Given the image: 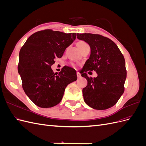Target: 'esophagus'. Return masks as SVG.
Segmentation results:
<instances>
[{"label": "esophagus", "mask_w": 146, "mask_h": 146, "mask_svg": "<svg viewBox=\"0 0 146 146\" xmlns=\"http://www.w3.org/2000/svg\"><path fill=\"white\" fill-rule=\"evenodd\" d=\"M77 77L78 78H80L81 77V74L79 73V72H77Z\"/></svg>", "instance_id": "obj_1"}]
</instances>
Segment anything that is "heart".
Returning <instances> with one entry per match:
<instances>
[{"mask_svg": "<svg viewBox=\"0 0 146 146\" xmlns=\"http://www.w3.org/2000/svg\"><path fill=\"white\" fill-rule=\"evenodd\" d=\"M77 47H78V49L80 50V49H81L82 48H83V47H85V46H88V44H87L86 42L82 41L78 42V43L77 44Z\"/></svg>", "mask_w": 146, "mask_h": 146, "instance_id": "heart-1", "label": "heart"}]
</instances>
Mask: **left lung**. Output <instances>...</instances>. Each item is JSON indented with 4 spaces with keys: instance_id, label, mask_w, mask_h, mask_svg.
<instances>
[{
    "instance_id": "obj_1",
    "label": "left lung",
    "mask_w": 146,
    "mask_h": 146,
    "mask_svg": "<svg viewBox=\"0 0 146 146\" xmlns=\"http://www.w3.org/2000/svg\"><path fill=\"white\" fill-rule=\"evenodd\" d=\"M77 38L90 45L91 54L81 70L88 81L83 89V99L92 108L98 110L112 107L124 92L127 77L125 59L117 46L100 35L77 33ZM95 70L98 77L90 78L86 74Z\"/></svg>"
}]
</instances>
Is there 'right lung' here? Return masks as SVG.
<instances>
[{"mask_svg":"<svg viewBox=\"0 0 146 146\" xmlns=\"http://www.w3.org/2000/svg\"><path fill=\"white\" fill-rule=\"evenodd\" d=\"M76 38V33L44 30L31 35L21 48L17 69L23 90L38 107L58 104L66 87L77 80L76 70L72 68L64 66L59 73L51 69L55 58L62 57Z\"/></svg>","mask_w":146,"mask_h":146,"instance_id":"obj_1","label":"right lung"}]
</instances>
